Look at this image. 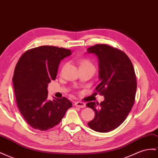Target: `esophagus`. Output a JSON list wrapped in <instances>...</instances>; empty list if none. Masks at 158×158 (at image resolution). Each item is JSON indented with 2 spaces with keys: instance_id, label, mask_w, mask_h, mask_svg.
<instances>
[{
  "instance_id": "esophagus-1",
  "label": "esophagus",
  "mask_w": 158,
  "mask_h": 158,
  "mask_svg": "<svg viewBox=\"0 0 158 158\" xmlns=\"http://www.w3.org/2000/svg\"><path fill=\"white\" fill-rule=\"evenodd\" d=\"M74 106H76V107L83 108L85 107V106H86V104H85L84 102H76L74 103Z\"/></svg>"
}]
</instances>
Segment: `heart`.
Returning a JSON list of instances; mask_svg holds the SVG:
<instances>
[{
	"label": "heart",
	"mask_w": 158,
	"mask_h": 158,
	"mask_svg": "<svg viewBox=\"0 0 158 158\" xmlns=\"http://www.w3.org/2000/svg\"><path fill=\"white\" fill-rule=\"evenodd\" d=\"M82 67H86V68H90L94 70H95V67L94 66L92 62L89 60L88 59H82L80 61V68Z\"/></svg>",
	"instance_id": "heart-1"
}]
</instances>
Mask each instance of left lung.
Here are the masks:
<instances>
[{
  "mask_svg": "<svg viewBox=\"0 0 158 158\" xmlns=\"http://www.w3.org/2000/svg\"><path fill=\"white\" fill-rule=\"evenodd\" d=\"M87 50L98 57L100 82L95 91L104 97L100 104H86L95 112L88 125L96 131L108 132L122 124L133 107L137 89L134 69L126 54L116 48L99 44Z\"/></svg>",
  "mask_w": 158,
  "mask_h": 158,
  "instance_id": "1",
  "label": "left lung"
}]
</instances>
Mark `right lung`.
I'll return each instance as SVG.
<instances>
[{"instance_id":"obj_1","label":"right lung","mask_w":158,"mask_h":158,"mask_svg":"<svg viewBox=\"0 0 158 158\" xmlns=\"http://www.w3.org/2000/svg\"><path fill=\"white\" fill-rule=\"evenodd\" d=\"M71 54L69 49L41 46L27 50L17 62L12 78L16 104L33 128H52L72 106L65 97L47 100L48 83L56 80L60 62Z\"/></svg>"}]
</instances>
